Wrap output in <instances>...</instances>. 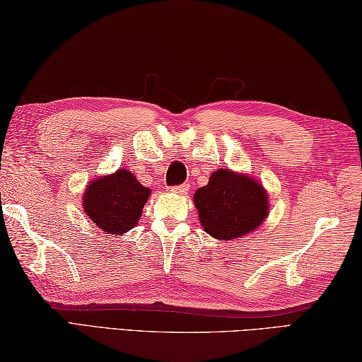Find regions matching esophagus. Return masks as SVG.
Segmentation results:
<instances>
[{
  "label": "esophagus",
  "mask_w": 362,
  "mask_h": 362,
  "mask_svg": "<svg viewBox=\"0 0 362 362\" xmlns=\"http://www.w3.org/2000/svg\"><path fill=\"white\" fill-rule=\"evenodd\" d=\"M187 189H189V187L186 186V184H181V186H175V187H172V192L178 194V195H186Z\"/></svg>",
  "instance_id": "esophagus-1"
}]
</instances>
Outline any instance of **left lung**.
Returning <instances> with one entry per match:
<instances>
[{"mask_svg":"<svg viewBox=\"0 0 362 362\" xmlns=\"http://www.w3.org/2000/svg\"><path fill=\"white\" fill-rule=\"evenodd\" d=\"M194 204L203 230L219 241H233L260 228L269 216L268 190L247 173L219 168L195 190Z\"/></svg>","mask_w":362,"mask_h":362,"instance_id":"8db88e82","label":"left lung"}]
</instances>
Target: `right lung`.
Masks as SVG:
<instances>
[{
    "label": "right lung",
    "instance_id": "right-lung-1",
    "mask_svg": "<svg viewBox=\"0 0 362 362\" xmlns=\"http://www.w3.org/2000/svg\"><path fill=\"white\" fill-rule=\"evenodd\" d=\"M149 195L151 189L140 184L132 172L119 168L91 180L81 197V206L100 231L121 236L139 223Z\"/></svg>",
    "mask_w": 362,
    "mask_h": 362
}]
</instances>
